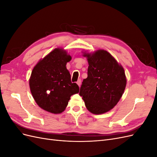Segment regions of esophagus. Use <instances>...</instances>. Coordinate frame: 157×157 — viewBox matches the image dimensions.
<instances>
[{"instance_id":"1","label":"esophagus","mask_w":157,"mask_h":157,"mask_svg":"<svg viewBox=\"0 0 157 157\" xmlns=\"http://www.w3.org/2000/svg\"><path fill=\"white\" fill-rule=\"evenodd\" d=\"M77 84L78 85V86L80 87V85H81V80H80V79H78L77 82Z\"/></svg>"}]
</instances>
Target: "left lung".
<instances>
[{
  "instance_id": "8db88e82",
  "label": "left lung",
  "mask_w": 157,
  "mask_h": 157,
  "mask_svg": "<svg viewBox=\"0 0 157 157\" xmlns=\"http://www.w3.org/2000/svg\"><path fill=\"white\" fill-rule=\"evenodd\" d=\"M88 62V77L83 80L79 95L88 110L99 115L110 111L119 101L126 88L124 68L104 50L84 52Z\"/></svg>"
}]
</instances>
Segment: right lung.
<instances>
[{"instance_id": "add662e5", "label": "right lung", "mask_w": 157, "mask_h": 157, "mask_svg": "<svg viewBox=\"0 0 157 157\" xmlns=\"http://www.w3.org/2000/svg\"><path fill=\"white\" fill-rule=\"evenodd\" d=\"M71 57L62 48H56L40 59L33 68L29 79L32 96L40 108L59 114L64 111L71 96L79 87L71 81L66 64Z\"/></svg>"}]
</instances>
